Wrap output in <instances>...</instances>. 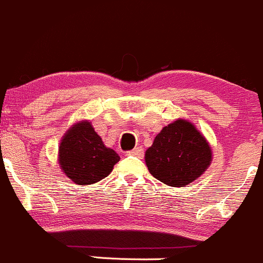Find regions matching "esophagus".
<instances>
[{
	"mask_svg": "<svg viewBox=\"0 0 263 263\" xmlns=\"http://www.w3.org/2000/svg\"><path fill=\"white\" fill-rule=\"evenodd\" d=\"M126 155L142 158L143 155H144V152H143V148L142 147H137V148H134V149H132V151H129V152H126Z\"/></svg>",
	"mask_w": 263,
	"mask_h": 263,
	"instance_id": "obj_1",
	"label": "esophagus"
}]
</instances>
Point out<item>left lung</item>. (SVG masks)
<instances>
[{"instance_id": "left-lung-1", "label": "left lung", "mask_w": 263, "mask_h": 263, "mask_svg": "<svg viewBox=\"0 0 263 263\" xmlns=\"http://www.w3.org/2000/svg\"><path fill=\"white\" fill-rule=\"evenodd\" d=\"M144 160L149 173L161 183L184 186L207 170L212 151L193 124L179 119L156 135Z\"/></svg>"}]
</instances>
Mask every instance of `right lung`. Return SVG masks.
<instances>
[{
  "instance_id": "right-lung-1",
  "label": "right lung",
  "mask_w": 263,
  "mask_h": 263,
  "mask_svg": "<svg viewBox=\"0 0 263 263\" xmlns=\"http://www.w3.org/2000/svg\"><path fill=\"white\" fill-rule=\"evenodd\" d=\"M119 160L118 153L103 144L87 120L74 124L60 143V166L65 175L79 185H89L105 179Z\"/></svg>"
}]
</instances>
